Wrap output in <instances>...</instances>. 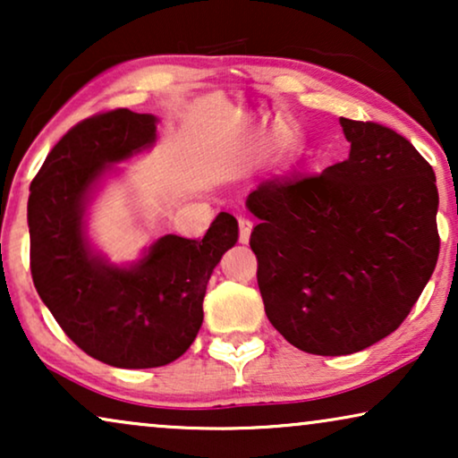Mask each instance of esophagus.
Masks as SVG:
<instances>
[{"label": "esophagus", "instance_id": "esophagus-1", "mask_svg": "<svg viewBox=\"0 0 458 458\" xmlns=\"http://www.w3.org/2000/svg\"><path fill=\"white\" fill-rule=\"evenodd\" d=\"M250 233H252V221L246 216H240V243H248Z\"/></svg>", "mask_w": 458, "mask_h": 458}]
</instances>
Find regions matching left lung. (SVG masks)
<instances>
[{
	"instance_id": "obj_1",
	"label": "left lung",
	"mask_w": 458,
	"mask_h": 458,
	"mask_svg": "<svg viewBox=\"0 0 458 458\" xmlns=\"http://www.w3.org/2000/svg\"><path fill=\"white\" fill-rule=\"evenodd\" d=\"M340 124L346 160L271 177L246 199L259 218L250 248L268 321L321 356L359 352L396 331L440 254L429 162L384 124Z\"/></svg>"
}]
</instances>
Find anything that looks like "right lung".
I'll return each mask as SVG.
<instances>
[{"instance_id": "obj_1", "label": "right lung", "mask_w": 458, "mask_h": 458, "mask_svg": "<svg viewBox=\"0 0 458 458\" xmlns=\"http://www.w3.org/2000/svg\"><path fill=\"white\" fill-rule=\"evenodd\" d=\"M156 116L127 108L85 118L55 143L30 183V275L64 334L93 359L121 369L177 360L204 321L206 285L237 242L221 212L202 240L165 235L129 267L93 252L85 210L110 165L152 148Z\"/></svg>"}]
</instances>
